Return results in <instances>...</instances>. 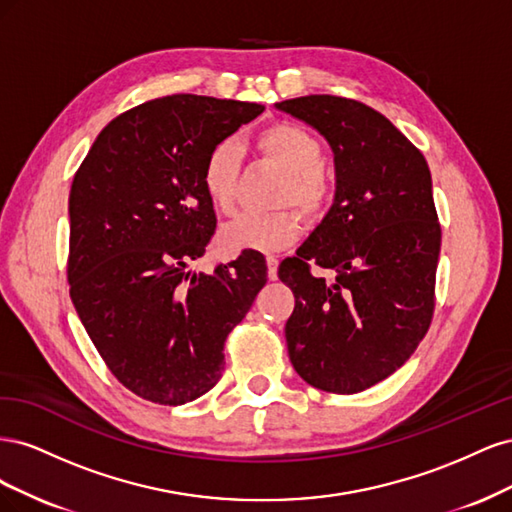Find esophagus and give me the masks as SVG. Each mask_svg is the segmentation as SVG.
I'll use <instances>...</instances> for the list:
<instances>
[{"label":"esophagus","instance_id":"1","mask_svg":"<svg viewBox=\"0 0 512 512\" xmlns=\"http://www.w3.org/2000/svg\"><path fill=\"white\" fill-rule=\"evenodd\" d=\"M277 265H280V262H277V258L267 256V267H269L267 275H269V280H277Z\"/></svg>","mask_w":512,"mask_h":512}]
</instances>
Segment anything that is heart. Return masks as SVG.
I'll return each instance as SVG.
<instances>
[{
  "mask_svg": "<svg viewBox=\"0 0 512 512\" xmlns=\"http://www.w3.org/2000/svg\"><path fill=\"white\" fill-rule=\"evenodd\" d=\"M260 156L288 175L277 205H294L307 218H318L329 205L331 183L324 175V147L318 136L292 121H275L256 136ZM243 153L235 141H220L205 156L200 181L209 203L220 213H232L239 200ZM299 218L292 211L271 215L243 213L220 230L226 254L280 252L299 239Z\"/></svg>",
  "mask_w": 512,
  "mask_h": 512,
  "instance_id": "1",
  "label": "heart"
}]
</instances>
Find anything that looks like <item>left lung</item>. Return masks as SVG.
I'll use <instances>...</instances> for the list:
<instances>
[{
	"instance_id": "1",
	"label": "left lung",
	"mask_w": 512,
	"mask_h": 512,
	"mask_svg": "<svg viewBox=\"0 0 512 512\" xmlns=\"http://www.w3.org/2000/svg\"><path fill=\"white\" fill-rule=\"evenodd\" d=\"M275 108L327 138L337 183L329 213L277 271L294 292L288 356L307 384L352 395L404 365L431 324L442 241L431 173L363 102L303 96ZM312 264L336 280L314 278Z\"/></svg>"
}]
</instances>
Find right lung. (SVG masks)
Segmentation results:
<instances>
[{"mask_svg":"<svg viewBox=\"0 0 512 512\" xmlns=\"http://www.w3.org/2000/svg\"><path fill=\"white\" fill-rule=\"evenodd\" d=\"M265 106L175 94L134 106L98 134L76 170L70 297L111 374L153 404L211 391L224 342L267 284L258 252L194 273L215 232L205 156Z\"/></svg>","mask_w":512,"mask_h":512,"instance_id":"obj_1","label":"right lung"}]
</instances>
